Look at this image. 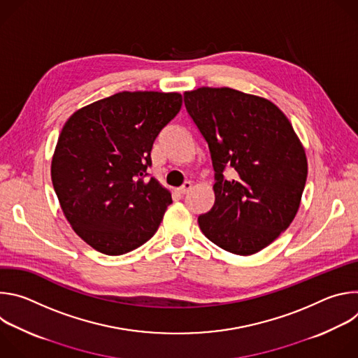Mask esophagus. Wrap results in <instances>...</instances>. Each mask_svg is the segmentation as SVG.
<instances>
[{
	"mask_svg": "<svg viewBox=\"0 0 358 358\" xmlns=\"http://www.w3.org/2000/svg\"><path fill=\"white\" fill-rule=\"evenodd\" d=\"M191 187H192V184H191L189 181H185L180 188H177V192H178L180 195H184V194H187V192L191 189Z\"/></svg>",
	"mask_w": 358,
	"mask_h": 358,
	"instance_id": "34e87169",
	"label": "esophagus"
}]
</instances>
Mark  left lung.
<instances>
[{
	"mask_svg": "<svg viewBox=\"0 0 358 358\" xmlns=\"http://www.w3.org/2000/svg\"><path fill=\"white\" fill-rule=\"evenodd\" d=\"M184 103L208 144L215 178L214 206L198 217L202 234L235 255L262 250L299 210L308 178L301 143L283 112L264 97L199 87L184 93Z\"/></svg>",
	"mask_w": 358,
	"mask_h": 358,
	"instance_id": "obj_1",
	"label": "left lung"
}]
</instances>
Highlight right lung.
I'll return each mask as SVG.
<instances>
[{"mask_svg": "<svg viewBox=\"0 0 358 358\" xmlns=\"http://www.w3.org/2000/svg\"><path fill=\"white\" fill-rule=\"evenodd\" d=\"M181 105L180 93L120 92L65 123L50 176L66 220L93 249L123 255L159 229L173 201L147 178L150 152Z\"/></svg>", "mask_w": 358, "mask_h": 358, "instance_id": "add662e5", "label": "right lung"}]
</instances>
